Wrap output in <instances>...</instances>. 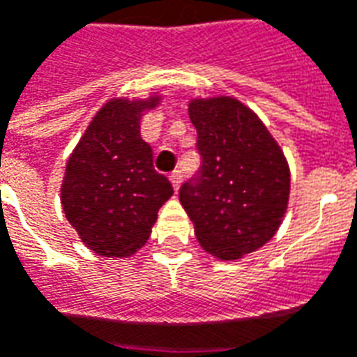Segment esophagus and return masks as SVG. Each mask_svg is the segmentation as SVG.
<instances>
[{
    "label": "esophagus",
    "instance_id": "obj_1",
    "mask_svg": "<svg viewBox=\"0 0 357 357\" xmlns=\"http://www.w3.org/2000/svg\"><path fill=\"white\" fill-rule=\"evenodd\" d=\"M169 181H172V188L178 191L179 183H181V172H179V169H176V172H174V174L169 176Z\"/></svg>",
    "mask_w": 357,
    "mask_h": 357
}]
</instances>
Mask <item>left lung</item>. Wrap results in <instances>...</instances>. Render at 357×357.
Listing matches in <instances>:
<instances>
[{
    "mask_svg": "<svg viewBox=\"0 0 357 357\" xmlns=\"http://www.w3.org/2000/svg\"><path fill=\"white\" fill-rule=\"evenodd\" d=\"M188 111L203 166L181 185L179 203L201 248L217 260L236 261L281 227L289 205V164L261 119L236 97H195Z\"/></svg>",
    "mask_w": 357,
    "mask_h": 357,
    "instance_id": "1",
    "label": "left lung"
}]
</instances>
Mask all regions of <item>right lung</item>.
<instances>
[{
  "label": "right lung",
  "instance_id": "add662e5",
  "mask_svg": "<svg viewBox=\"0 0 357 357\" xmlns=\"http://www.w3.org/2000/svg\"><path fill=\"white\" fill-rule=\"evenodd\" d=\"M162 96L113 97L96 113L66 162L60 201L68 222L103 258H127L146 244L158 209L174 195L152 166L140 119Z\"/></svg>",
  "mask_w": 357,
  "mask_h": 357
}]
</instances>
